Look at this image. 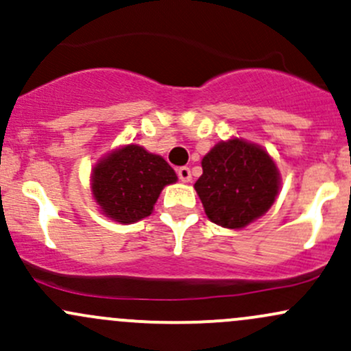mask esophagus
<instances>
[{"instance_id": "esophagus-1", "label": "esophagus", "mask_w": 351, "mask_h": 351, "mask_svg": "<svg viewBox=\"0 0 351 351\" xmlns=\"http://www.w3.org/2000/svg\"><path fill=\"white\" fill-rule=\"evenodd\" d=\"M177 176H179V179L182 180V182H189V180L192 179L189 167H179L177 169Z\"/></svg>"}]
</instances>
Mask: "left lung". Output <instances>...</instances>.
Returning <instances> with one entry per match:
<instances>
[{
	"mask_svg": "<svg viewBox=\"0 0 351 351\" xmlns=\"http://www.w3.org/2000/svg\"><path fill=\"white\" fill-rule=\"evenodd\" d=\"M194 189L214 224L241 229L273 206L280 191V172L265 149L231 138L206 154Z\"/></svg>",
	"mask_w": 351,
	"mask_h": 351,
	"instance_id": "1",
	"label": "left lung"
}]
</instances>
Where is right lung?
<instances>
[{
	"mask_svg": "<svg viewBox=\"0 0 351 351\" xmlns=\"http://www.w3.org/2000/svg\"><path fill=\"white\" fill-rule=\"evenodd\" d=\"M174 169L141 145H125L93 167L92 194L104 214L120 224H132L152 214L160 191L174 184Z\"/></svg>",
	"mask_w": 351,
	"mask_h": 351,
	"instance_id": "obj_1",
	"label": "right lung"
}]
</instances>
